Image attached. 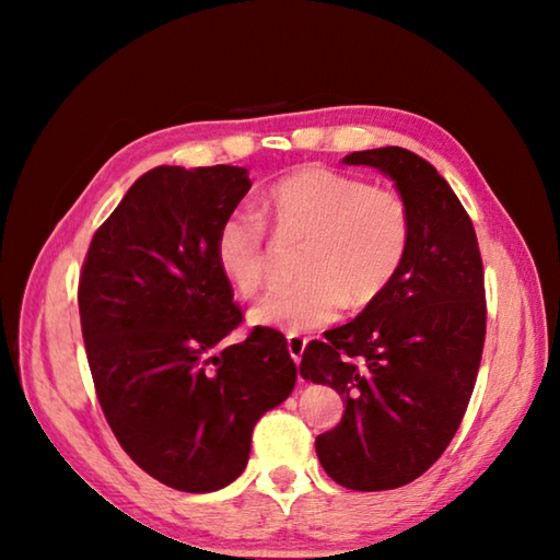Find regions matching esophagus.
Returning a JSON list of instances; mask_svg holds the SVG:
<instances>
[{
	"instance_id": "34e87169",
	"label": "esophagus",
	"mask_w": 560,
	"mask_h": 560,
	"mask_svg": "<svg viewBox=\"0 0 560 560\" xmlns=\"http://www.w3.org/2000/svg\"><path fill=\"white\" fill-rule=\"evenodd\" d=\"M305 343H307V339L301 337V335H289L287 337V347H289V353H291V359L295 361V365H299L301 359H303Z\"/></svg>"
}]
</instances>
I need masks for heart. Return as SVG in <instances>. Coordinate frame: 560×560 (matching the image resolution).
<instances>
[{"instance_id":"obj_1","label":"heart","mask_w":560,"mask_h":560,"mask_svg":"<svg viewBox=\"0 0 560 560\" xmlns=\"http://www.w3.org/2000/svg\"><path fill=\"white\" fill-rule=\"evenodd\" d=\"M261 213L281 237L305 241L289 289L269 293L249 323L301 335L335 323L341 307H365L383 295L407 257L411 213L395 189L373 187L325 165L283 175L259 199ZM221 273L243 299L267 283L265 223L235 209L213 237Z\"/></svg>"}]
</instances>
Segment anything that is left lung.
<instances>
[{
    "instance_id": "8db88e82",
    "label": "left lung",
    "mask_w": 560,
    "mask_h": 560,
    "mask_svg": "<svg viewBox=\"0 0 560 560\" xmlns=\"http://www.w3.org/2000/svg\"><path fill=\"white\" fill-rule=\"evenodd\" d=\"M395 183L411 241L389 289L303 351L301 375L335 387L347 409L315 450L329 479L387 491L419 479L455 438L477 383L483 265L469 213L431 163L401 147L353 151Z\"/></svg>"
}]
</instances>
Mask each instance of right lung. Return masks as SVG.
I'll return each mask as SVG.
<instances>
[{"label": "right lung", "instance_id": "right-lung-1", "mask_svg": "<svg viewBox=\"0 0 560 560\" xmlns=\"http://www.w3.org/2000/svg\"><path fill=\"white\" fill-rule=\"evenodd\" d=\"M249 187L237 165H159L93 235L79 279L105 419L141 469L187 493L241 477L255 423L295 385L281 331L255 327L221 347L243 313L213 237Z\"/></svg>", "mask_w": 560, "mask_h": 560}]
</instances>
